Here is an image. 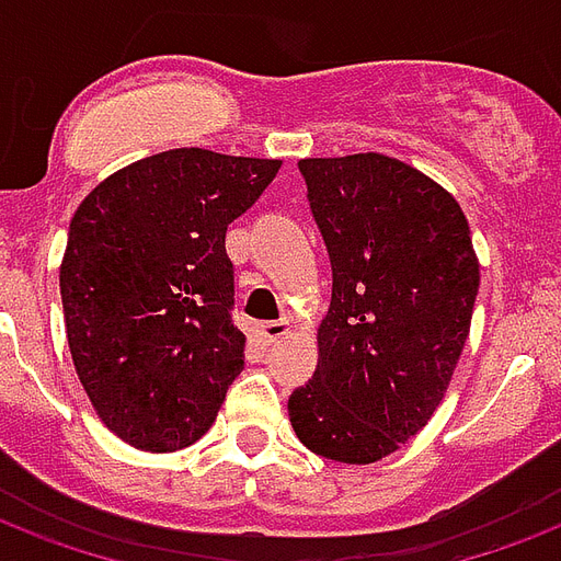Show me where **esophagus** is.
<instances>
[{
  "label": "esophagus",
  "instance_id": "obj_1",
  "mask_svg": "<svg viewBox=\"0 0 561 561\" xmlns=\"http://www.w3.org/2000/svg\"><path fill=\"white\" fill-rule=\"evenodd\" d=\"M282 335H288V320H267V323H262V337L267 344L279 341Z\"/></svg>",
  "mask_w": 561,
  "mask_h": 561
}]
</instances>
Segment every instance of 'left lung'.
<instances>
[{"label":"left lung","instance_id":"8db88e82","mask_svg":"<svg viewBox=\"0 0 561 561\" xmlns=\"http://www.w3.org/2000/svg\"><path fill=\"white\" fill-rule=\"evenodd\" d=\"M299 173L332 262V302L314 376L288 400L290 426L323 459L370 465L444 400L480 262L459 203L397 158H302Z\"/></svg>","mask_w":561,"mask_h":561}]
</instances>
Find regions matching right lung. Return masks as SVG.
<instances>
[{"instance_id": "add662e5", "label": "right lung", "mask_w": 561, "mask_h": 561, "mask_svg": "<svg viewBox=\"0 0 561 561\" xmlns=\"http://www.w3.org/2000/svg\"><path fill=\"white\" fill-rule=\"evenodd\" d=\"M279 167L167 149L117 170L72 214L61 262L72 365L102 423L131 447L199 442L243 370L226 229Z\"/></svg>"}]
</instances>
